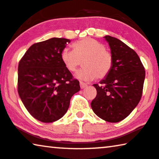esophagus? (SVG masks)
Wrapping results in <instances>:
<instances>
[{
	"mask_svg": "<svg viewBox=\"0 0 159 159\" xmlns=\"http://www.w3.org/2000/svg\"><path fill=\"white\" fill-rule=\"evenodd\" d=\"M88 86V84H86V83H84V82H80V86L81 89H84L86 88V87Z\"/></svg>",
	"mask_w": 159,
	"mask_h": 159,
	"instance_id": "1",
	"label": "esophagus"
}]
</instances>
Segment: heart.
<instances>
[{
  "instance_id": "obj_1",
  "label": "heart",
  "mask_w": 159,
  "mask_h": 159,
  "mask_svg": "<svg viewBox=\"0 0 159 159\" xmlns=\"http://www.w3.org/2000/svg\"><path fill=\"white\" fill-rule=\"evenodd\" d=\"M73 50L65 48L60 53L62 62L68 70L73 72L83 61L84 67L75 73L78 79L90 80L104 79L112 68V56L106 46L91 38L78 41L73 44Z\"/></svg>"
}]
</instances>
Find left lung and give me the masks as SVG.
<instances>
[{
	"instance_id": "obj_1",
	"label": "left lung",
	"mask_w": 159,
	"mask_h": 159,
	"mask_svg": "<svg viewBox=\"0 0 159 159\" xmlns=\"http://www.w3.org/2000/svg\"><path fill=\"white\" fill-rule=\"evenodd\" d=\"M104 38L110 48L112 68L99 85H93L97 94L91 106L101 119L118 122L126 118L139 103L146 72L133 49L115 37L107 35Z\"/></svg>"
}]
</instances>
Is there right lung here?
I'll return each instance as SVG.
<instances>
[{
	"mask_svg": "<svg viewBox=\"0 0 159 159\" xmlns=\"http://www.w3.org/2000/svg\"><path fill=\"white\" fill-rule=\"evenodd\" d=\"M70 39L51 38L32 44L18 67V92L30 115L42 122L57 121L67 112L79 81L60 57Z\"/></svg>",
	"mask_w": 159,
	"mask_h": 159,
	"instance_id": "add662e5",
	"label": "right lung"
}]
</instances>
